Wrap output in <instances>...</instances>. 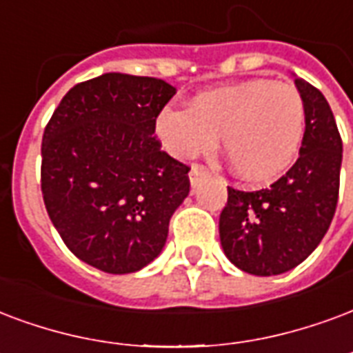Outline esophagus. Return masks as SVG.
Returning a JSON list of instances; mask_svg holds the SVG:
<instances>
[{"instance_id": "obj_1", "label": "esophagus", "mask_w": 353, "mask_h": 353, "mask_svg": "<svg viewBox=\"0 0 353 353\" xmlns=\"http://www.w3.org/2000/svg\"><path fill=\"white\" fill-rule=\"evenodd\" d=\"M210 177H211L210 172H208L205 168H202V166H192V170H190V174H189L190 185H192V187H198L202 181L210 179Z\"/></svg>"}]
</instances>
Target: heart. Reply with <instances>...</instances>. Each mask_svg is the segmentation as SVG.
<instances>
[{"instance_id":"1","label":"heart","mask_w":353,"mask_h":353,"mask_svg":"<svg viewBox=\"0 0 353 353\" xmlns=\"http://www.w3.org/2000/svg\"><path fill=\"white\" fill-rule=\"evenodd\" d=\"M305 123V103L294 85L258 78L198 93L189 108L164 106L155 132L176 159L208 153L221 134L237 176L268 183L294 163Z\"/></svg>"}]
</instances>
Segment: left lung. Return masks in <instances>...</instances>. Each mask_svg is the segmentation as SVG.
I'll use <instances>...</instances> for the list:
<instances>
[{"label": "left lung", "instance_id": "8db88e82", "mask_svg": "<svg viewBox=\"0 0 353 353\" xmlns=\"http://www.w3.org/2000/svg\"><path fill=\"white\" fill-rule=\"evenodd\" d=\"M296 88L307 112L299 159L268 189L228 187L219 219L224 254L250 275H281L307 260L336 210L343 140L322 91L303 78Z\"/></svg>", "mask_w": 353, "mask_h": 353}]
</instances>
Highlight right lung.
Here are the masks:
<instances>
[{"instance_id": "1", "label": "right lung", "mask_w": 353, "mask_h": 353, "mask_svg": "<svg viewBox=\"0 0 353 353\" xmlns=\"http://www.w3.org/2000/svg\"><path fill=\"white\" fill-rule=\"evenodd\" d=\"M174 95L159 78L106 72L69 90L44 129L48 216L70 252L104 273H134L153 262L189 194V166L153 137Z\"/></svg>"}]
</instances>
